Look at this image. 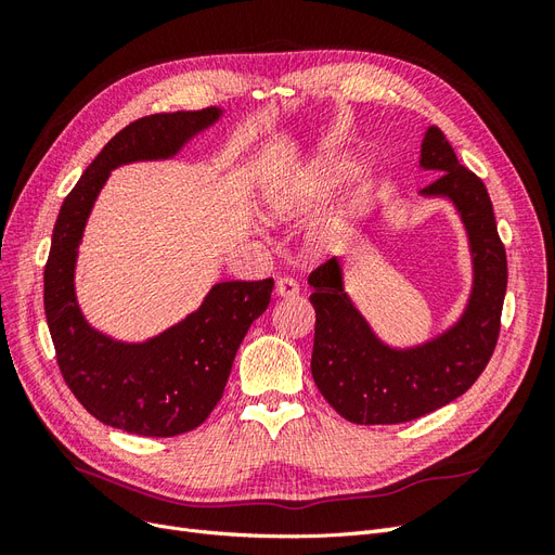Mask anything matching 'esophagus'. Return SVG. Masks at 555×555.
Here are the masks:
<instances>
[{
	"mask_svg": "<svg viewBox=\"0 0 555 555\" xmlns=\"http://www.w3.org/2000/svg\"><path fill=\"white\" fill-rule=\"evenodd\" d=\"M298 292H300L298 282L292 280V278H280V280L275 282V294H278L280 298H294V296H298Z\"/></svg>",
	"mask_w": 555,
	"mask_h": 555,
	"instance_id": "obj_1",
	"label": "esophagus"
}]
</instances>
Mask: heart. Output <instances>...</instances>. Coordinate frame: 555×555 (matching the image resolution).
<instances>
[{"label": "heart", "instance_id": "obj_1", "mask_svg": "<svg viewBox=\"0 0 555 555\" xmlns=\"http://www.w3.org/2000/svg\"><path fill=\"white\" fill-rule=\"evenodd\" d=\"M354 169V159L345 155H328L317 157L306 169L294 171L292 176H284L273 182L268 192L263 194V210L271 220H296V217L306 215L319 201L326 198L338 184ZM365 184L349 194L347 210L354 212L363 206L365 201ZM331 229L317 231L312 241L322 245L328 236Z\"/></svg>", "mask_w": 555, "mask_h": 555}]
</instances>
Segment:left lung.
Listing matches in <instances>:
<instances>
[{"mask_svg":"<svg viewBox=\"0 0 555 555\" xmlns=\"http://www.w3.org/2000/svg\"><path fill=\"white\" fill-rule=\"evenodd\" d=\"M418 164L440 173L422 196H444L461 212L473 251V294L461 319L438 338L410 349L384 345L343 287L338 259L308 282L317 312L312 377L328 405L351 424H402L463 396L483 373L500 335L507 255L483 182L459 162L440 127H428Z\"/></svg>","mask_w":555,"mask_h":555,"instance_id":"left-lung-1","label":"left lung"}]
</instances>
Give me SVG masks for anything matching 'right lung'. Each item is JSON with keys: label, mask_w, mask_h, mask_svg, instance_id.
Listing matches in <instances>:
<instances>
[{"label": "right lung", "mask_w": 555, "mask_h": 555, "mask_svg": "<svg viewBox=\"0 0 555 555\" xmlns=\"http://www.w3.org/2000/svg\"><path fill=\"white\" fill-rule=\"evenodd\" d=\"M220 108L155 113L127 125L104 145L66 194L43 271V308L60 373L99 422L143 438L194 430L220 402L249 324L271 304L273 278L220 282L201 308L145 343H117L82 317L74 271L94 201L113 169L169 159L194 133L220 120Z\"/></svg>", "instance_id": "add662e5"}]
</instances>
